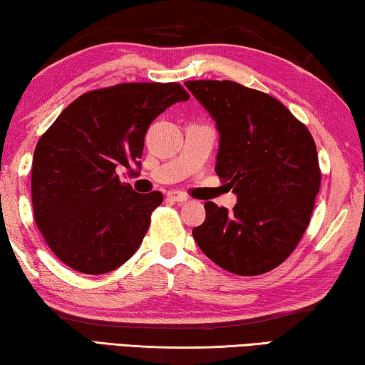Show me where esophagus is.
Listing matches in <instances>:
<instances>
[{"label": "esophagus", "instance_id": "esophagus-1", "mask_svg": "<svg viewBox=\"0 0 365 365\" xmlns=\"http://www.w3.org/2000/svg\"><path fill=\"white\" fill-rule=\"evenodd\" d=\"M166 195H168V199L173 202H186L187 200V195L184 192H179V190H170Z\"/></svg>", "mask_w": 365, "mask_h": 365}]
</instances>
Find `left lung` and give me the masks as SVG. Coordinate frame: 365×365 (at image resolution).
Masks as SVG:
<instances>
[{"instance_id":"left-lung-1","label":"left lung","mask_w":365,"mask_h":365,"mask_svg":"<svg viewBox=\"0 0 365 365\" xmlns=\"http://www.w3.org/2000/svg\"><path fill=\"white\" fill-rule=\"evenodd\" d=\"M217 121L215 171L237 194L232 208L205 202L195 242L223 270L255 277L288 259L306 232L322 173L306 124L277 98L232 81H187Z\"/></svg>"}]
</instances>
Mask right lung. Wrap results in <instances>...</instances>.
Here are the masks:
<instances>
[{
	"label": "right lung",
	"instance_id": "obj_1",
	"mask_svg": "<svg viewBox=\"0 0 365 365\" xmlns=\"http://www.w3.org/2000/svg\"><path fill=\"white\" fill-rule=\"evenodd\" d=\"M189 100L178 82H126L81 95L40 137L32 161L34 218L64 265L86 274L121 267L139 249L158 190L137 194L119 168H140L160 113Z\"/></svg>",
	"mask_w": 365,
	"mask_h": 365
}]
</instances>
